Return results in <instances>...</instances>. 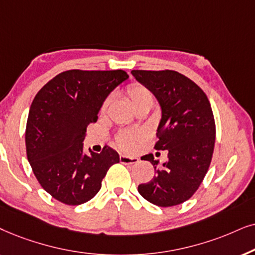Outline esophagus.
<instances>
[{
    "mask_svg": "<svg viewBox=\"0 0 255 255\" xmlns=\"http://www.w3.org/2000/svg\"><path fill=\"white\" fill-rule=\"evenodd\" d=\"M120 162L122 164H135V163L138 162L137 157H129V156L121 155L120 156Z\"/></svg>",
    "mask_w": 255,
    "mask_h": 255,
    "instance_id": "1",
    "label": "esophagus"
}]
</instances>
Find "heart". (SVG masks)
Returning <instances> with one entry per match:
<instances>
[{
  "instance_id": "obj_1",
  "label": "heart",
  "mask_w": 255,
  "mask_h": 255,
  "mask_svg": "<svg viewBox=\"0 0 255 255\" xmlns=\"http://www.w3.org/2000/svg\"><path fill=\"white\" fill-rule=\"evenodd\" d=\"M127 93L128 99L130 100L131 105L135 110L137 108L148 106L150 107L152 101H154V96H152L151 91L149 90L148 87H145L144 85L138 84V83H133L130 84L129 86L127 87ZM108 101H105L103 110L107 107ZM138 138V134L136 131L133 130H124L121 133H119L117 136V143L119 148L122 149V150H131L134 148L135 141Z\"/></svg>"
}]
</instances>
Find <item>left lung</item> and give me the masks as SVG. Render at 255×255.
<instances>
[{
    "instance_id": "8db88e82",
    "label": "left lung",
    "mask_w": 255,
    "mask_h": 255,
    "mask_svg": "<svg viewBox=\"0 0 255 255\" xmlns=\"http://www.w3.org/2000/svg\"><path fill=\"white\" fill-rule=\"evenodd\" d=\"M131 74L154 93L162 108L155 143L168 150V161L158 164L154 155L142 156L154 165L151 181L138 192L152 204L168 208L182 204L202 184L212 159L216 124L204 91L184 74L172 70H133Z\"/></svg>"
}]
</instances>
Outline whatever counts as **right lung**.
<instances>
[{"label": "right lung", "instance_id": "obj_1", "mask_svg": "<svg viewBox=\"0 0 255 255\" xmlns=\"http://www.w3.org/2000/svg\"><path fill=\"white\" fill-rule=\"evenodd\" d=\"M127 72L69 70L38 91L25 128L28 161L42 188L66 205H80L99 192L108 169L120 162L114 149L83 152L86 128L97 122L108 94Z\"/></svg>", "mask_w": 255, "mask_h": 255}]
</instances>
